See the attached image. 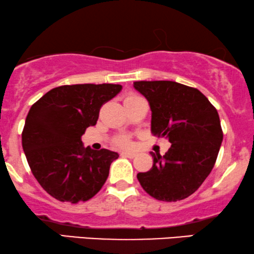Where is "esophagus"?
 <instances>
[{
	"label": "esophagus",
	"instance_id": "34e87169",
	"mask_svg": "<svg viewBox=\"0 0 254 254\" xmlns=\"http://www.w3.org/2000/svg\"><path fill=\"white\" fill-rule=\"evenodd\" d=\"M122 156L124 157H129V158H133L136 156L135 152H129V151H123L122 152Z\"/></svg>",
	"mask_w": 254,
	"mask_h": 254
}]
</instances>
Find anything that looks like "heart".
<instances>
[{
	"label": "heart",
	"instance_id": "1",
	"mask_svg": "<svg viewBox=\"0 0 254 254\" xmlns=\"http://www.w3.org/2000/svg\"><path fill=\"white\" fill-rule=\"evenodd\" d=\"M135 98H139V97L135 96V94H130V96L127 97V99H135ZM127 99H125V100H127ZM116 144L119 145V146H124V148H127V146L131 145V142H130V139L127 138V137L122 136V137H118V138L116 139Z\"/></svg>",
	"mask_w": 254,
	"mask_h": 254
}]
</instances>
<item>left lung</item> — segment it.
Returning <instances> with one entry per match:
<instances>
[{
    "mask_svg": "<svg viewBox=\"0 0 254 254\" xmlns=\"http://www.w3.org/2000/svg\"><path fill=\"white\" fill-rule=\"evenodd\" d=\"M151 109V132L172 143L166 155L150 152L154 164L137 179L160 201L188 197L212 172L222 142L218 111L197 90L176 81H135Z\"/></svg>",
    "mask_w": 254,
    "mask_h": 254,
    "instance_id": "left-lung-1",
    "label": "left lung"
}]
</instances>
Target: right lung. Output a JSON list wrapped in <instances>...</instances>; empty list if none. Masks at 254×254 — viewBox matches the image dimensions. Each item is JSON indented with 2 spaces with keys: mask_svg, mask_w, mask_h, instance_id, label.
<instances>
[{
  "mask_svg": "<svg viewBox=\"0 0 254 254\" xmlns=\"http://www.w3.org/2000/svg\"><path fill=\"white\" fill-rule=\"evenodd\" d=\"M122 85H64L33 104L22 131V148L33 175L63 202L87 201L102 189L119 155L85 148L81 136L96 125L99 110Z\"/></svg>",
  "mask_w": 254,
  "mask_h": 254,
  "instance_id": "obj_1",
  "label": "right lung"
}]
</instances>
